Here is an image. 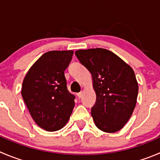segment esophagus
<instances>
[{
    "label": "esophagus",
    "instance_id": "esophagus-1",
    "mask_svg": "<svg viewBox=\"0 0 160 160\" xmlns=\"http://www.w3.org/2000/svg\"><path fill=\"white\" fill-rule=\"evenodd\" d=\"M83 94H84V92H78V93L77 94V96H78V98L80 99V98H82V97H83Z\"/></svg>",
    "mask_w": 160,
    "mask_h": 160
}]
</instances>
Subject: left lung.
<instances>
[{
	"label": "left lung",
	"mask_w": 160,
	"mask_h": 160,
	"mask_svg": "<svg viewBox=\"0 0 160 160\" xmlns=\"http://www.w3.org/2000/svg\"><path fill=\"white\" fill-rule=\"evenodd\" d=\"M75 55L92 74L97 100L91 115L96 126L106 133L118 131L136 106L138 83L134 71L117 55L104 48L79 49Z\"/></svg>",
	"instance_id": "1"
}]
</instances>
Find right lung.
Listing matches in <instances>:
<instances>
[{
  "label": "right lung",
  "mask_w": 160,
  "mask_h": 160,
  "mask_svg": "<svg viewBox=\"0 0 160 160\" xmlns=\"http://www.w3.org/2000/svg\"><path fill=\"white\" fill-rule=\"evenodd\" d=\"M74 52L49 51L29 69L21 94L33 121L46 131L63 128L74 107V96L67 88L64 71Z\"/></svg>",
  "instance_id": "obj_1"
}]
</instances>
